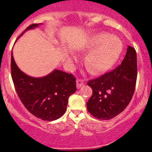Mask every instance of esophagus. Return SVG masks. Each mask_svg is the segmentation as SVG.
<instances>
[{
	"label": "esophagus",
	"instance_id": "obj_1",
	"mask_svg": "<svg viewBox=\"0 0 152 152\" xmlns=\"http://www.w3.org/2000/svg\"><path fill=\"white\" fill-rule=\"evenodd\" d=\"M77 82V88H80L81 86H82L84 85V81L82 80H80V79H77L76 81Z\"/></svg>",
	"mask_w": 152,
	"mask_h": 152
}]
</instances>
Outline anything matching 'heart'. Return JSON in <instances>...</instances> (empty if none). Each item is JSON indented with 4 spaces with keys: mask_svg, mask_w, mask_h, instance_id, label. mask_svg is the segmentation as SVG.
I'll list each match as a JSON object with an SVG mask.
<instances>
[{
    "mask_svg": "<svg viewBox=\"0 0 152 152\" xmlns=\"http://www.w3.org/2000/svg\"><path fill=\"white\" fill-rule=\"evenodd\" d=\"M86 48L89 52L85 65L93 74H99L110 70L117 63L123 45L118 37L107 32H99L88 39Z\"/></svg>",
    "mask_w": 152,
    "mask_h": 152,
    "instance_id": "obj_1",
    "label": "heart"
}]
</instances>
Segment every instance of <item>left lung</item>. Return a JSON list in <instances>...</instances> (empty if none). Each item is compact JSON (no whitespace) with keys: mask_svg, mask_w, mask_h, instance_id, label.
<instances>
[{"mask_svg":"<svg viewBox=\"0 0 152 152\" xmlns=\"http://www.w3.org/2000/svg\"><path fill=\"white\" fill-rule=\"evenodd\" d=\"M137 74L136 50L128 46L120 65L87 83L93 89L86 103L89 113L97 119L107 120L123 111L134 93Z\"/></svg>","mask_w":152,"mask_h":152,"instance_id":"obj_1","label":"left lung"}]
</instances>
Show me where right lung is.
Here are the masks:
<instances>
[{"mask_svg":"<svg viewBox=\"0 0 152 152\" xmlns=\"http://www.w3.org/2000/svg\"><path fill=\"white\" fill-rule=\"evenodd\" d=\"M41 24L30 25L18 37ZM11 73L16 91L24 107L35 117L45 121L61 117L66 111L68 97L77 90L73 75L61 70H55L43 77L27 75L16 66L12 52Z\"/></svg>","mask_w":152,"mask_h":152,"instance_id":"add662e5","label":"right lung"}]
</instances>
